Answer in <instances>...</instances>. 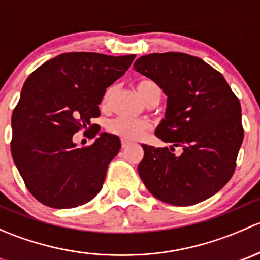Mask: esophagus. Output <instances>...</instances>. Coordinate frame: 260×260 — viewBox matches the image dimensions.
Here are the masks:
<instances>
[{
  "label": "esophagus",
  "mask_w": 260,
  "mask_h": 260,
  "mask_svg": "<svg viewBox=\"0 0 260 260\" xmlns=\"http://www.w3.org/2000/svg\"><path fill=\"white\" fill-rule=\"evenodd\" d=\"M128 145H129V141L124 140V138H122V147L124 148V147H127Z\"/></svg>",
  "instance_id": "esophagus-1"
}]
</instances>
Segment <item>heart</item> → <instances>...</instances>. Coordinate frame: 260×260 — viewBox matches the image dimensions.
<instances>
[{"instance_id":"heart-1","label":"heart","mask_w":260,"mask_h":260,"mask_svg":"<svg viewBox=\"0 0 260 260\" xmlns=\"http://www.w3.org/2000/svg\"><path fill=\"white\" fill-rule=\"evenodd\" d=\"M113 86L107 88L102 98V108H108L111 98L113 95ZM137 91L143 101L148 102L149 99L161 98V88L156 81L151 79H143L137 83ZM108 132L118 136L124 140H138L143 137L147 131L151 128V123L143 119H131V118L119 117L108 123Z\"/></svg>"}]
</instances>
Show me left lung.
I'll return each instance as SVG.
<instances>
[{
	"label": "left lung",
	"instance_id": "left-lung-1",
	"mask_svg": "<svg viewBox=\"0 0 260 260\" xmlns=\"http://www.w3.org/2000/svg\"><path fill=\"white\" fill-rule=\"evenodd\" d=\"M135 70L167 95L165 119L154 135L171 147L142 145L138 174L149 192L175 206L206 200L232 179L243 143L242 107L221 73L182 52L149 54ZM175 146L183 153L176 156Z\"/></svg>",
	"mask_w": 260,
	"mask_h": 260
}]
</instances>
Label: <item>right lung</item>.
I'll use <instances>...</instances> for the list:
<instances>
[{"mask_svg": "<svg viewBox=\"0 0 260 260\" xmlns=\"http://www.w3.org/2000/svg\"><path fill=\"white\" fill-rule=\"evenodd\" d=\"M136 55L65 52L30 74L12 112L11 153L31 195L44 205L70 209L98 195L120 141L101 133L93 118L108 86ZM85 129L93 145L78 149L72 136Z\"/></svg>", "mask_w": 260, "mask_h": 260, "instance_id": "right-lung-1", "label": "right lung"}]
</instances>
